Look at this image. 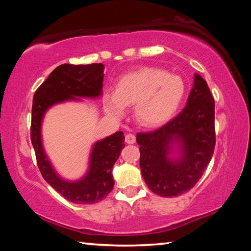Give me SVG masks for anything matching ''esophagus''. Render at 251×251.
I'll list each match as a JSON object with an SVG mask.
<instances>
[{"label": "esophagus", "mask_w": 251, "mask_h": 251, "mask_svg": "<svg viewBox=\"0 0 251 251\" xmlns=\"http://www.w3.org/2000/svg\"><path fill=\"white\" fill-rule=\"evenodd\" d=\"M125 142L127 143V144H134L135 142H136V137H135V135H133V134H127L126 136H125Z\"/></svg>", "instance_id": "obj_1"}]
</instances>
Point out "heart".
<instances>
[{
  "instance_id": "obj_1",
  "label": "heart",
  "mask_w": 251,
  "mask_h": 251,
  "mask_svg": "<svg viewBox=\"0 0 251 251\" xmlns=\"http://www.w3.org/2000/svg\"><path fill=\"white\" fill-rule=\"evenodd\" d=\"M184 95L185 84L179 76L143 67L118 79L115 92L104 96V108L110 116L121 118L125 107L134 105L135 120L145 127H155L177 112Z\"/></svg>"
}]
</instances>
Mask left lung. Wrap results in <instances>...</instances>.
Masks as SVG:
<instances>
[{
	"label": "left lung",
	"mask_w": 251,
	"mask_h": 251,
	"mask_svg": "<svg viewBox=\"0 0 251 251\" xmlns=\"http://www.w3.org/2000/svg\"><path fill=\"white\" fill-rule=\"evenodd\" d=\"M141 171L152 193L177 197L201 179L214 154L215 101L207 82L195 73L186 106L160 128L138 133Z\"/></svg>",
	"instance_id": "8db88e82"
}]
</instances>
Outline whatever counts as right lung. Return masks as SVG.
Listing matches in <instances>:
<instances>
[{"mask_svg": "<svg viewBox=\"0 0 251 251\" xmlns=\"http://www.w3.org/2000/svg\"><path fill=\"white\" fill-rule=\"evenodd\" d=\"M105 66L99 64L57 66L33 97L31 141L42 176L67 201L78 205L99 202L114 187L113 166L125 147L123 131H116L93 144L86 173L76 180L63 178L55 171L42 139V124L48 110L65 101H82V99H99L103 94Z\"/></svg>", "mask_w": 251, "mask_h": 251, "instance_id": "obj_1", "label": "right lung"}]
</instances>
